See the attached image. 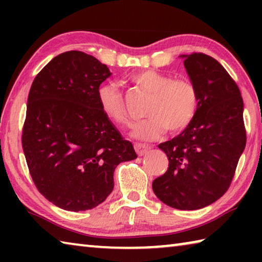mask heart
Returning <instances> with one entry per match:
<instances>
[{
	"instance_id": "b5f03b06",
	"label": "heart",
	"mask_w": 262,
	"mask_h": 262,
	"mask_svg": "<svg viewBox=\"0 0 262 262\" xmlns=\"http://www.w3.org/2000/svg\"><path fill=\"white\" fill-rule=\"evenodd\" d=\"M193 97L186 89L176 86L167 90L158 104V115L164 121L185 126L193 113Z\"/></svg>"
}]
</instances>
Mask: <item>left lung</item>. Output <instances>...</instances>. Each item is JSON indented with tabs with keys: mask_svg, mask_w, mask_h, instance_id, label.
<instances>
[{
	"mask_svg": "<svg viewBox=\"0 0 262 262\" xmlns=\"http://www.w3.org/2000/svg\"><path fill=\"white\" fill-rule=\"evenodd\" d=\"M111 75L95 56L69 51L31 85L21 134L26 163L39 192L64 210L103 203L115 167L137 157L104 112L99 86Z\"/></svg>",
	"mask_w": 262,
	"mask_h": 262,
	"instance_id": "8db88e82",
	"label": "left lung"
}]
</instances>
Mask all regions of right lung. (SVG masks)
I'll use <instances>...</instances> for the list:
<instances>
[{
  "mask_svg": "<svg viewBox=\"0 0 262 262\" xmlns=\"http://www.w3.org/2000/svg\"><path fill=\"white\" fill-rule=\"evenodd\" d=\"M192 83L196 111L183 133L158 148L168 158L167 171L152 189L165 205L201 209L227 192L246 144L241 91L214 57L181 55Z\"/></svg>",
  "mask_w": 262,
  "mask_h": 262,
  "instance_id": "add662e5",
  "label": "right lung"
}]
</instances>
